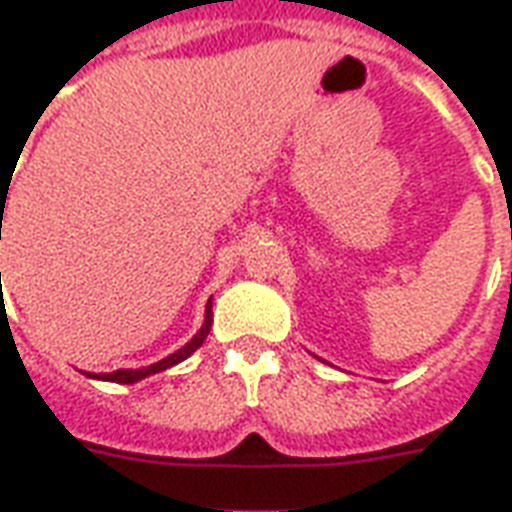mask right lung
I'll use <instances>...</instances> for the list:
<instances>
[{
	"mask_svg": "<svg viewBox=\"0 0 512 512\" xmlns=\"http://www.w3.org/2000/svg\"><path fill=\"white\" fill-rule=\"evenodd\" d=\"M0 276H2V273H0ZM209 327H212V303H207V316H204V327H201L199 332H196V337H193V340L188 342V345H183V348L177 350V353H172V356L162 358V361H156V364L146 366V369H116V372H111V374H100V380L124 382V385H130V382L143 380V377H148V374L164 372V369H170V366L180 364V361H185V358L191 356L193 350L199 348L201 342L207 340ZM90 377H95V374H90Z\"/></svg>",
	"mask_w": 512,
	"mask_h": 512,
	"instance_id": "obj_1",
	"label": "right lung"
}]
</instances>
